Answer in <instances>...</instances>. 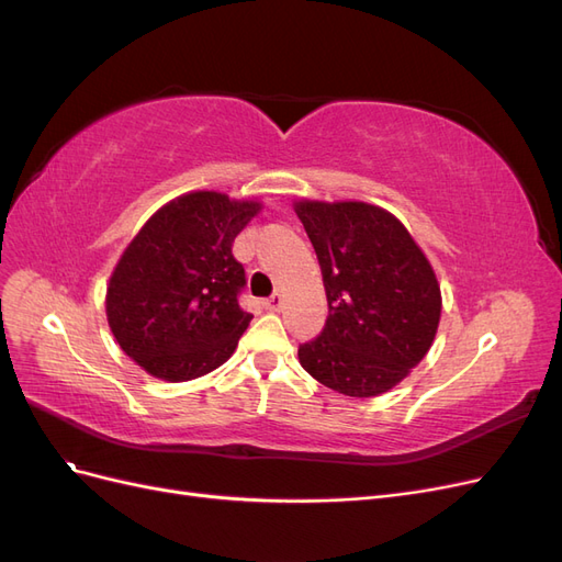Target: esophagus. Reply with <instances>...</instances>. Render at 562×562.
<instances>
[{"label":"esophagus","instance_id":"1","mask_svg":"<svg viewBox=\"0 0 562 562\" xmlns=\"http://www.w3.org/2000/svg\"><path fill=\"white\" fill-rule=\"evenodd\" d=\"M281 302H283V295H281V293H274V295L265 300V307H267L269 312H279V310H281Z\"/></svg>","mask_w":562,"mask_h":562}]
</instances>
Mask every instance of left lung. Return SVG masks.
Here are the masks:
<instances>
[{"mask_svg": "<svg viewBox=\"0 0 562 562\" xmlns=\"http://www.w3.org/2000/svg\"><path fill=\"white\" fill-rule=\"evenodd\" d=\"M328 297L326 328L297 349L314 380L353 398L394 389L427 356L440 285L396 215L366 201H295Z\"/></svg>", "mask_w": 562, "mask_h": 562, "instance_id": "obj_1", "label": "left lung"}]
</instances>
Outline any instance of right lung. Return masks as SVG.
<instances>
[{
	"label": "right lung",
	"instance_id": "right-lung-1",
	"mask_svg": "<svg viewBox=\"0 0 562 562\" xmlns=\"http://www.w3.org/2000/svg\"><path fill=\"white\" fill-rule=\"evenodd\" d=\"M260 201L190 192L168 201L119 258L105 297L119 347L151 378L196 380L234 353L252 314L232 244Z\"/></svg>",
	"mask_w": 562,
	"mask_h": 562
}]
</instances>
